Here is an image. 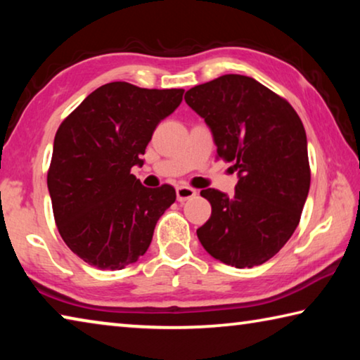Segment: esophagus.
Here are the masks:
<instances>
[{"mask_svg":"<svg viewBox=\"0 0 360 360\" xmlns=\"http://www.w3.org/2000/svg\"><path fill=\"white\" fill-rule=\"evenodd\" d=\"M195 195H197V191L192 187H188V186L176 187V198H178V202H186V200L193 198Z\"/></svg>","mask_w":360,"mask_h":360,"instance_id":"esophagus-1","label":"esophagus"}]
</instances>
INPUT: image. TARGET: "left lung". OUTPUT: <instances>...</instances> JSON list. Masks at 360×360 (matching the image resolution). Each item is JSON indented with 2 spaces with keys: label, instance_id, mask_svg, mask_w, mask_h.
Instances as JSON below:
<instances>
[{
  "label": "left lung",
  "instance_id": "8db88e82",
  "mask_svg": "<svg viewBox=\"0 0 360 360\" xmlns=\"http://www.w3.org/2000/svg\"><path fill=\"white\" fill-rule=\"evenodd\" d=\"M184 98L238 176L233 197L216 188L200 192L211 203V217L197 230L198 240L222 264L262 265L294 233L308 197L302 120L281 96L241 75L195 85Z\"/></svg>",
  "mask_w": 360,
  "mask_h": 360
}]
</instances>
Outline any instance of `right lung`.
I'll use <instances>...</instances> for the list:
<instances>
[{"mask_svg":"<svg viewBox=\"0 0 360 360\" xmlns=\"http://www.w3.org/2000/svg\"><path fill=\"white\" fill-rule=\"evenodd\" d=\"M182 89L109 82L90 94L53 139L47 187L63 241L100 270H122L146 254L155 224L174 203L172 186L144 187L130 173Z\"/></svg>","mask_w":360,"mask_h":360,"instance_id":"obj_1","label":"right lung"}]
</instances>
